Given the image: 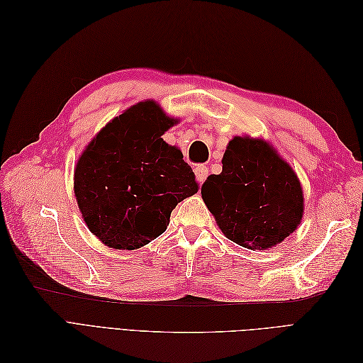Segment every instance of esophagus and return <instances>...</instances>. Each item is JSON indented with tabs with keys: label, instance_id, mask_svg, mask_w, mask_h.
I'll return each mask as SVG.
<instances>
[{
	"label": "esophagus",
	"instance_id": "1",
	"mask_svg": "<svg viewBox=\"0 0 363 363\" xmlns=\"http://www.w3.org/2000/svg\"><path fill=\"white\" fill-rule=\"evenodd\" d=\"M194 172H195V177H196V182H199L200 184H203L207 179L208 175V168L204 167V164H199V167L194 168Z\"/></svg>",
	"mask_w": 363,
	"mask_h": 363
}]
</instances>
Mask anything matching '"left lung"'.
Returning a JSON list of instances; mask_svg holds the SVG:
<instances>
[{"instance_id":"left-lung-1","label":"left lung","mask_w":363,"mask_h":363,"mask_svg":"<svg viewBox=\"0 0 363 363\" xmlns=\"http://www.w3.org/2000/svg\"><path fill=\"white\" fill-rule=\"evenodd\" d=\"M201 196L223 233L240 247H276L298 227L304 211L298 177L272 145L236 136L228 142L223 172L208 175Z\"/></svg>"}]
</instances>
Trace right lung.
Masks as SVG:
<instances>
[{"label":"right lung","mask_w":363,"mask_h":363,"mask_svg":"<svg viewBox=\"0 0 363 363\" xmlns=\"http://www.w3.org/2000/svg\"><path fill=\"white\" fill-rule=\"evenodd\" d=\"M175 123L156 101L138 103L113 118L77 162V203L104 245H147L167 230L174 207L199 192L182 151L162 139Z\"/></svg>","instance_id":"obj_1"}]
</instances>
